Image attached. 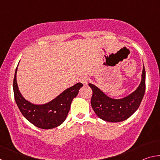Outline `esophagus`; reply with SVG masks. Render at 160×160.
<instances>
[{"instance_id":"esophagus-1","label":"esophagus","mask_w":160,"mask_h":160,"mask_svg":"<svg viewBox=\"0 0 160 160\" xmlns=\"http://www.w3.org/2000/svg\"><path fill=\"white\" fill-rule=\"evenodd\" d=\"M88 81H89V78L87 76H83L80 79V82L82 84H83L84 85H87V84L88 83Z\"/></svg>"}]
</instances>
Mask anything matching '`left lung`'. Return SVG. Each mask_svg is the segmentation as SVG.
I'll list each match as a JSON object with an SVG mask.
<instances>
[{
	"label": "left lung",
	"mask_w": 160,
	"mask_h": 160,
	"mask_svg": "<svg viewBox=\"0 0 160 160\" xmlns=\"http://www.w3.org/2000/svg\"><path fill=\"white\" fill-rule=\"evenodd\" d=\"M89 86L92 90V107L101 119L109 122L125 121L135 112L141 103L145 91V70L143 66L141 82L133 92L122 99H112L92 84Z\"/></svg>",
	"instance_id": "8db88e82"
}]
</instances>
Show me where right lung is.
<instances>
[{"label": "right lung", "mask_w": 160, "mask_h": 160, "mask_svg": "<svg viewBox=\"0 0 160 160\" xmlns=\"http://www.w3.org/2000/svg\"><path fill=\"white\" fill-rule=\"evenodd\" d=\"M17 70L18 67L13 80V92L15 102L22 114L33 125L42 129H51L63 123L69 112L72 99L78 95L82 84L78 82L66 89L47 104H34L24 98L19 91L16 80Z\"/></svg>", "instance_id": "add662e5"}]
</instances>
